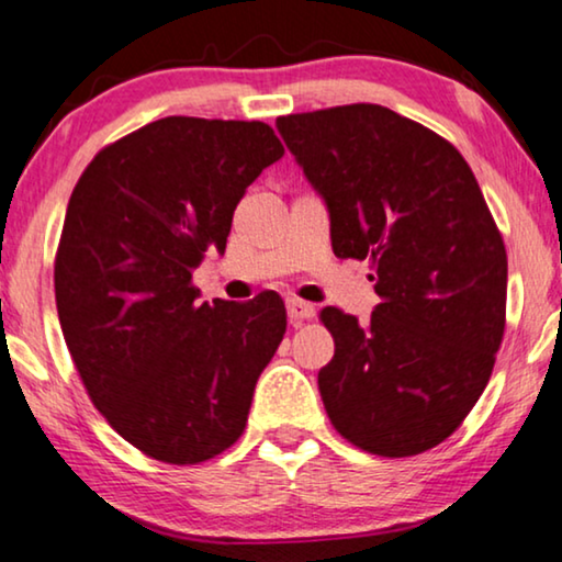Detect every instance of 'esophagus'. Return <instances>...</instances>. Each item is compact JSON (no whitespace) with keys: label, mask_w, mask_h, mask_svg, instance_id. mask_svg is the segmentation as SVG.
<instances>
[{"label":"esophagus","mask_w":562,"mask_h":562,"mask_svg":"<svg viewBox=\"0 0 562 562\" xmlns=\"http://www.w3.org/2000/svg\"><path fill=\"white\" fill-rule=\"evenodd\" d=\"M286 312H289V319L294 322V325H299V322H306V319H314V314H317V310H314L312 304L302 302V299H289Z\"/></svg>","instance_id":"esophagus-1"}]
</instances>
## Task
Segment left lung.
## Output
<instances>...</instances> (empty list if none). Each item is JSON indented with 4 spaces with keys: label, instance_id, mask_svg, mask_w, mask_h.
<instances>
[{
    "label": "left lung",
    "instance_id": "1",
    "mask_svg": "<svg viewBox=\"0 0 562 562\" xmlns=\"http://www.w3.org/2000/svg\"><path fill=\"white\" fill-rule=\"evenodd\" d=\"M276 127L329 210L337 258L371 260L381 304L358 325L319 312L335 356L317 375L345 440L419 456L463 425L506 325V248L452 143L381 104L286 114Z\"/></svg>",
    "mask_w": 562,
    "mask_h": 562
}]
</instances>
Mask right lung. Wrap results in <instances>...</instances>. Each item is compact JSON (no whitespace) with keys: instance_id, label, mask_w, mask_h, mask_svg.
<instances>
[{"instance_id":"1","label":"right lung","mask_w":562,"mask_h":562,"mask_svg":"<svg viewBox=\"0 0 562 562\" xmlns=\"http://www.w3.org/2000/svg\"><path fill=\"white\" fill-rule=\"evenodd\" d=\"M281 156L266 122L164 117L104 145L68 199L53 266L64 340L110 427L160 463H204L240 440L286 333L276 291L199 304L191 283Z\"/></svg>"}]
</instances>
